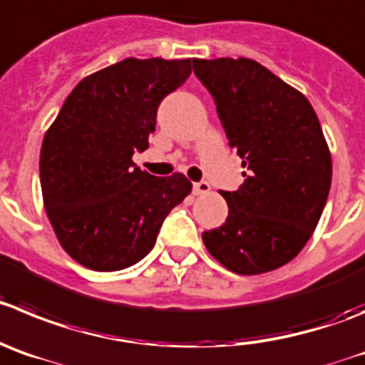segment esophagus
<instances>
[{"label":"esophagus","instance_id":"obj_1","mask_svg":"<svg viewBox=\"0 0 365 365\" xmlns=\"http://www.w3.org/2000/svg\"><path fill=\"white\" fill-rule=\"evenodd\" d=\"M192 190L196 196H202V194L209 192L210 185L207 182H196V183H192Z\"/></svg>","mask_w":365,"mask_h":365}]
</instances>
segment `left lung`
Returning a JSON list of instances; mask_svg holds the SVG:
<instances>
[{"label":"left lung","mask_w":365,"mask_h":365,"mask_svg":"<svg viewBox=\"0 0 365 365\" xmlns=\"http://www.w3.org/2000/svg\"><path fill=\"white\" fill-rule=\"evenodd\" d=\"M216 102L245 182L223 190L229 216L203 232L214 259L240 275L290 263L321 220L331 187V155L308 98L257 61L192 59Z\"/></svg>","instance_id":"left-lung-1"}]
</instances>
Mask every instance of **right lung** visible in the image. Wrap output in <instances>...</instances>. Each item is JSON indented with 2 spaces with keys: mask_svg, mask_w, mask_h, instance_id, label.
Here are the masks:
<instances>
[{
  "mask_svg": "<svg viewBox=\"0 0 365 365\" xmlns=\"http://www.w3.org/2000/svg\"><path fill=\"white\" fill-rule=\"evenodd\" d=\"M190 70V59L129 57L95 71L44 135V209L61 247L83 267L115 272L144 259L167 214L192 190L180 173L158 178L131 160L149 148L160 102Z\"/></svg>",
  "mask_w": 365,
  "mask_h": 365,
  "instance_id": "add662e5",
  "label": "right lung"
}]
</instances>
